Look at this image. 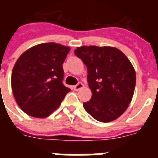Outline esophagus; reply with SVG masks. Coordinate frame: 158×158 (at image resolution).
Returning <instances> with one entry per match:
<instances>
[{"instance_id": "34e87169", "label": "esophagus", "mask_w": 158, "mask_h": 158, "mask_svg": "<svg viewBox=\"0 0 158 158\" xmlns=\"http://www.w3.org/2000/svg\"><path fill=\"white\" fill-rule=\"evenodd\" d=\"M82 87H83V84H82L81 82H78L76 85L73 86V89L76 90V91H77V90H79L80 89H81Z\"/></svg>"}]
</instances>
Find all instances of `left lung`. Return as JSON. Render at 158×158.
I'll use <instances>...</instances> for the list:
<instances>
[{"mask_svg": "<svg viewBox=\"0 0 158 158\" xmlns=\"http://www.w3.org/2000/svg\"><path fill=\"white\" fill-rule=\"evenodd\" d=\"M77 57L87 66V81L92 91L84 108L96 120H115L126 111L135 91L136 74L133 65L118 49L111 47H77Z\"/></svg>", "mask_w": 158, "mask_h": 158, "instance_id": "8db88e82", "label": "left lung"}]
</instances>
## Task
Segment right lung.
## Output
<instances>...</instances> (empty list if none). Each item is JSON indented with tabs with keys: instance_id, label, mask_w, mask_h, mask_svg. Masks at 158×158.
<instances>
[{
	"instance_id": "1",
	"label": "right lung",
	"mask_w": 158,
	"mask_h": 158,
	"mask_svg": "<svg viewBox=\"0 0 158 158\" xmlns=\"http://www.w3.org/2000/svg\"><path fill=\"white\" fill-rule=\"evenodd\" d=\"M69 49L55 43H41L18 58L12 73V89L26 114L36 118L49 116L70 91L62 82V64Z\"/></svg>"
}]
</instances>
